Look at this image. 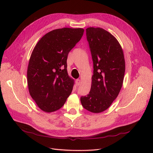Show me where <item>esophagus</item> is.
<instances>
[{
	"mask_svg": "<svg viewBox=\"0 0 153 153\" xmlns=\"http://www.w3.org/2000/svg\"><path fill=\"white\" fill-rule=\"evenodd\" d=\"M80 83H81V80H80V79L76 80V85H80Z\"/></svg>",
	"mask_w": 153,
	"mask_h": 153,
	"instance_id": "1",
	"label": "esophagus"
}]
</instances>
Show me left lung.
<instances>
[{"instance_id": "obj_1", "label": "left lung", "mask_w": 153, "mask_h": 153, "mask_svg": "<svg viewBox=\"0 0 153 153\" xmlns=\"http://www.w3.org/2000/svg\"><path fill=\"white\" fill-rule=\"evenodd\" d=\"M94 73L89 94L80 101L87 110L100 113L108 109L123 86L125 72L123 50L117 39L100 27L86 29Z\"/></svg>"}]
</instances>
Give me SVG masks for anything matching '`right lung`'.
Here are the masks:
<instances>
[{"mask_svg":"<svg viewBox=\"0 0 153 153\" xmlns=\"http://www.w3.org/2000/svg\"><path fill=\"white\" fill-rule=\"evenodd\" d=\"M84 32L82 28L53 30L39 39L32 51L27 84L32 98L45 112L61 108L71 93L75 83L68 75L67 58Z\"/></svg>","mask_w":153,"mask_h":153,"instance_id":"1","label":"right lung"}]
</instances>
